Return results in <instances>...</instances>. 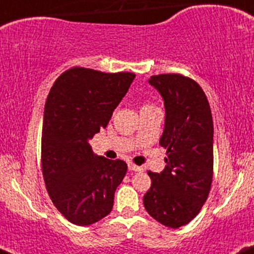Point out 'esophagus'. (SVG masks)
I'll return each instance as SVG.
<instances>
[{
    "mask_svg": "<svg viewBox=\"0 0 254 254\" xmlns=\"http://www.w3.org/2000/svg\"><path fill=\"white\" fill-rule=\"evenodd\" d=\"M127 168H129L130 171H136V172L143 171V168H142V166L135 165V164H132V163H130L129 165H127Z\"/></svg>",
    "mask_w": 254,
    "mask_h": 254,
    "instance_id": "1",
    "label": "esophagus"
}]
</instances>
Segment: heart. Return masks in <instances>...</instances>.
<instances>
[{
  "label": "heart",
  "mask_w": 254,
  "mask_h": 254,
  "mask_svg": "<svg viewBox=\"0 0 254 254\" xmlns=\"http://www.w3.org/2000/svg\"><path fill=\"white\" fill-rule=\"evenodd\" d=\"M150 108H155V107H154V106H153V105L147 104V105H144L143 107H142V110H150Z\"/></svg>",
  "instance_id": "heart-1"
}]
</instances>
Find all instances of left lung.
<instances>
[{"label":"left lung","instance_id":"left-lung-1","mask_svg":"<svg viewBox=\"0 0 254 254\" xmlns=\"http://www.w3.org/2000/svg\"><path fill=\"white\" fill-rule=\"evenodd\" d=\"M164 99L165 127L161 147L166 166L148 171L152 185L143 196L150 216L169 228L188 224L207 199L213 176V122L204 90L178 73L149 78Z\"/></svg>","mask_w":254,"mask_h":254}]
</instances>
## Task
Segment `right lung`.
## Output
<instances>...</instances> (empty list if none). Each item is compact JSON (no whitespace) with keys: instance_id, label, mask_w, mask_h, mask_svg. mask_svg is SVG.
Wrapping results in <instances>:
<instances>
[{"instance_id":"1","label":"right lung","mask_w":254,"mask_h":254,"mask_svg":"<svg viewBox=\"0 0 254 254\" xmlns=\"http://www.w3.org/2000/svg\"><path fill=\"white\" fill-rule=\"evenodd\" d=\"M135 76L73 67L50 89L42 129V172L53 204L73 224H93L112 211L127 165L94 154L89 140L107 127Z\"/></svg>"}]
</instances>
